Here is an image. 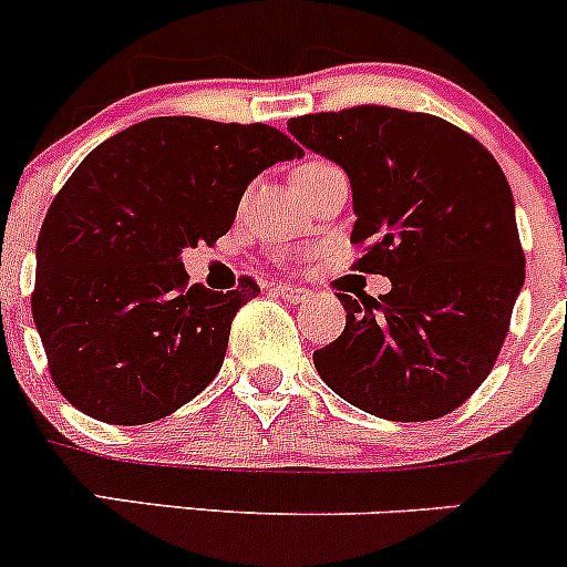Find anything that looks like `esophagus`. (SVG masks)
I'll return each instance as SVG.
<instances>
[{"instance_id": "34e87169", "label": "esophagus", "mask_w": 567, "mask_h": 567, "mask_svg": "<svg viewBox=\"0 0 567 567\" xmlns=\"http://www.w3.org/2000/svg\"><path fill=\"white\" fill-rule=\"evenodd\" d=\"M274 290H277L282 299L293 301V305H299V301H305L307 296H310V288H301V285H277Z\"/></svg>"}]
</instances>
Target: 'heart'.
Listing matches in <instances>:
<instances>
[{
	"mask_svg": "<svg viewBox=\"0 0 567 567\" xmlns=\"http://www.w3.org/2000/svg\"><path fill=\"white\" fill-rule=\"evenodd\" d=\"M320 167H329V164L326 162H307V164H301L299 169H296V177H301V175H307V173H316V169H320Z\"/></svg>",
	"mask_w": 567,
	"mask_h": 567,
	"instance_id": "1",
	"label": "heart"
}]
</instances>
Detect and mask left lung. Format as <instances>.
<instances>
[{"label":"left lung","mask_w":567,"mask_h":567,"mask_svg":"<svg viewBox=\"0 0 567 567\" xmlns=\"http://www.w3.org/2000/svg\"><path fill=\"white\" fill-rule=\"evenodd\" d=\"M296 142L351 181L357 268L390 277L351 299L312 353L329 390L392 422L439 420L494 368L524 285L511 183L466 131L433 114L357 106L293 117Z\"/></svg>","instance_id":"left-lung-1"}]
</instances>
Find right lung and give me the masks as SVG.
<instances>
[{"label":"right lung","instance_id":"1","mask_svg":"<svg viewBox=\"0 0 567 567\" xmlns=\"http://www.w3.org/2000/svg\"><path fill=\"white\" fill-rule=\"evenodd\" d=\"M262 123L151 117L68 177L38 236L32 293L56 390L109 425H145L197 398L225 362L236 312L260 293L188 285L183 249L236 221L262 169L301 158Z\"/></svg>","mask_w":567,"mask_h":567}]
</instances>
